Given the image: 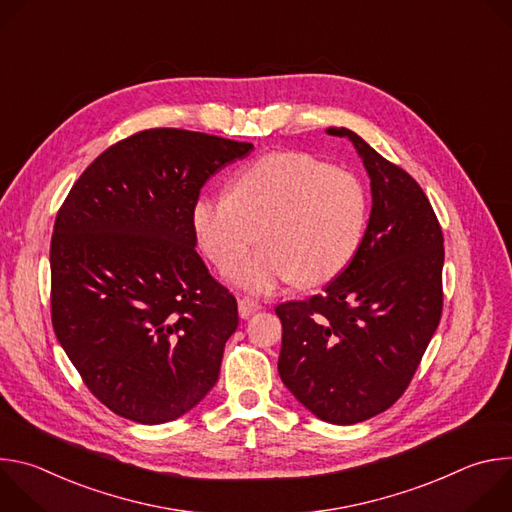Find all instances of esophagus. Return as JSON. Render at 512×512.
<instances>
[{
  "instance_id": "1",
  "label": "esophagus",
  "mask_w": 512,
  "mask_h": 512,
  "mask_svg": "<svg viewBox=\"0 0 512 512\" xmlns=\"http://www.w3.org/2000/svg\"><path fill=\"white\" fill-rule=\"evenodd\" d=\"M259 310H261V304H259L257 300L247 298V296H241V298H239V316H241V318H249V316H253L255 312H259Z\"/></svg>"
}]
</instances>
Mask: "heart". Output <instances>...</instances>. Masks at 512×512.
<instances>
[{
  "mask_svg": "<svg viewBox=\"0 0 512 512\" xmlns=\"http://www.w3.org/2000/svg\"><path fill=\"white\" fill-rule=\"evenodd\" d=\"M369 216L362 182L304 154H267L231 182V194H204L192 227L204 255L227 271L259 236L264 243L229 271L253 294L296 281L302 287L338 277L356 255Z\"/></svg>",
  "mask_w": 512,
  "mask_h": 512,
  "instance_id": "1",
  "label": "heart"
}]
</instances>
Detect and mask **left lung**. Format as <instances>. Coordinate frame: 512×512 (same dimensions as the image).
I'll return each instance as SVG.
<instances>
[{
    "label": "left lung",
    "instance_id": "8db88e82",
    "mask_svg": "<svg viewBox=\"0 0 512 512\" xmlns=\"http://www.w3.org/2000/svg\"><path fill=\"white\" fill-rule=\"evenodd\" d=\"M346 137L371 178L373 208L348 267L324 294L275 308L283 385L328 423L387 411L409 387L442 318L444 235L421 186L360 135Z\"/></svg>",
    "mask_w": 512,
    "mask_h": 512
}]
</instances>
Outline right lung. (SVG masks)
I'll use <instances>...</instances> for the list:
<instances>
[{
  "instance_id": "right-lung-1",
  "label": "right lung",
  "mask_w": 512,
  "mask_h": 512,
  "mask_svg": "<svg viewBox=\"0 0 512 512\" xmlns=\"http://www.w3.org/2000/svg\"><path fill=\"white\" fill-rule=\"evenodd\" d=\"M253 143L156 127L107 148L70 188L50 241L54 334L119 417L178 419L214 387L237 300L196 253L192 208Z\"/></svg>"
}]
</instances>
